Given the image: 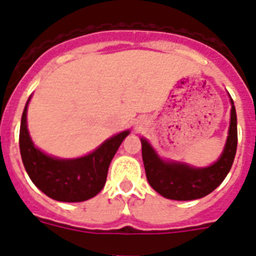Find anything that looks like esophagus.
<instances>
[{"instance_id": "34e87169", "label": "esophagus", "mask_w": 256, "mask_h": 256, "mask_svg": "<svg viewBox=\"0 0 256 256\" xmlns=\"http://www.w3.org/2000/svg\"><path fill=\"white\" fill-rule=\"evenodd\" d=\"M138 128H140V126H138Z\"/></svg>"}]
</instances>
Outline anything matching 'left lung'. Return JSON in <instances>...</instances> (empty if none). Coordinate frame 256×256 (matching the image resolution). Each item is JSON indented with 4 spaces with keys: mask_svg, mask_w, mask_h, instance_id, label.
I'll return each instance as SVG.
<instances>
[{
    "mask_svg": "<svg viewBox=\"0 0 256 256\" xmlns=\"http://www.w3.org/2000/svg\"><path fill=\"white\" fill-rule=\"evenodd\" d=\"M230 102L231 118L224 150L208 167H192L182 162L162 159L146 138H140L146 180L158 194L172 200H195L219 187L232 167L238 146L236 110L231 96Z\"/></svg>",
    "mask_w": 256,
    "mask_h": 256,
    "instance_id": "1",
    "label": "left lung"
}]
</instances>
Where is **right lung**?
<instances>
[{
    "mask_svg": "<svg viewBox=\"0 0 256 256\" xmlns=\"http://www.w3.org/2000/svg\"><path fill=\"white\" fill-rule=\"evenodd\" d=\"M30 97L24 108L20 126V152L24 167L40 191L57 202H84L104 188L108 168L130 130H122L97 146L90 154L74 159L46 155L32 142L26 122Z\"/></svg>",
    "mask_w": 256,
    "mask_h": 256,
    "instance_id": "obj_1",
    "label": "right lung"
}]
</instances>
